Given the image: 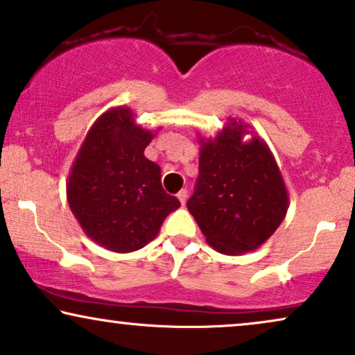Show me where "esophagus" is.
I'll return each instance as SVG.
<instances>
[{
  "label": "esophagus",
  "mask_w": 355,
  "mask_h": 355,
  "mask_svg": "<svg viewBox=\"0 0 355 355\" xmlns=\"http://www.w3.org/2000/svg\"><path fill=\"white\" fill-rule=\"evenodd\" d=\"M178 199H179V202H181L182 205L186 204V200H187V189H181V191L178 192Z\"/></svg>",
  "instance_id": "esophagus-1"
}]
</instances>
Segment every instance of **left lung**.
Returning <instances> with one entry per match:
<instances>
[{"instance_id":"1","label":"left lung","mask_w":355,"mask_h":355,"mask_svg":"<svg viewBox=\"0 0 355 355\" xmlns=\"http://www.w3.org/2000/svg\"><path fill=\"white\" fill-rule=\"evenodd\" d=\"M246 125L230 121L215 140H200L199 178L187 209L210 246L223 254L259 248L287 214L288 197L274 156Z\"/></svg>"}]
</instances>
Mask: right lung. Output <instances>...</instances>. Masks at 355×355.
Here are the masks:
<instances>
[{
  "mask_svg": "<svg viewBox=\"0 0 355 355\" xmlns=\"http://www.w3.org/2000/svg\"><path fill=\"white\" fill-rule=\"evenodd\" d=\"M151 138L133 123L130 109L107 110L87 132L73 164L68 204L87 236L105 250H140L181 207L161 186V168L145 158Z\"/></svg>",
  "mask_w": 355,
  "mask_h": 355,
  "instance_id": "obj_1",
  "label": "right lung"
}]
</instances>
